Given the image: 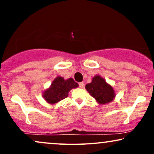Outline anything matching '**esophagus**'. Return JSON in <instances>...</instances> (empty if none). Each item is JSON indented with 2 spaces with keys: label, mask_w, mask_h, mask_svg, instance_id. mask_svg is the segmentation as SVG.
Masks as SVG:
<instances>
[{
  "label": "esophagus",
  "mask_w": 154,
  "mask_h": 154,
  "mask_svg": "<svg viewBox=\"0 0 154 154\" xmlns=\"http://www.w3.org/2000/svg\"><path fill=\"white\" fill-rule=\"evenodd\" d=\"M79 87L80 88H82L83 87H84V83L83 82H79Z\"/></svg>",
  "instance_id": "obj_1"
}]
</instances>
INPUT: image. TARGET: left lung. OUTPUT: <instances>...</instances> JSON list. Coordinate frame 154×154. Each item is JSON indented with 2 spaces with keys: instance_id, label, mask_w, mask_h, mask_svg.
<instances>
[{
  "instance_id": "8db88e82",
  "label": "left lung",
  "mask_w": 154,
  "mask_h": 154,
  "mask_svg": "<svg viewBox=\"0 0 154 154\" xmlns=\"http://www.w3.org/2000/svg\"><path fill=\"white\" fill-rule=\"evenodd\" d=\"M86 90L98 103L106 104L112 101L115 97L114 91L100 76H95L92 82L86 85Z\"/></svg>"
}]
</instances>
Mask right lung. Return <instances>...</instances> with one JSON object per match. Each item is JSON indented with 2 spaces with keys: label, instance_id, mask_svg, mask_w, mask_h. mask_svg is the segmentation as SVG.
I'll use <instances>...</instances> for the list:
<instances>
[{
  "label": "right lung",
  "instance_id": "right-lung-1",
  "mask_svg": "<svg viewBox=\"0 0 154 154\" xmlns=\"http://www.w3.org/2000/svg\"><path fill=\"white\" fill-rule=\"evenodd\" d=\"M78 87V84L72 78L65 80L58 77L54 79L50 88L43 93V97L48 103L54 104L68 97V93L72 88Z\"/></svg>",
  "mask_w": 154,
  "mask_h": 154
}]
</instances>
